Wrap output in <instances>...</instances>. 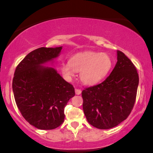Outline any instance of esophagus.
<instances>
[{"label":"esophagus","instance_id":"esophagus-1","mask_svg":"<svg viewBox=\"0 0 153 153\" xmlns=\"http://www.w3.org/2000/svg\"><path fill=\"white\" fill-rule=\"evenodd\" d=\"M81 90L80 89H78V88H75V94L76 95H80L81 94Z\"/></svg>","mask_w":153,"mask_h":153}]
</instances>
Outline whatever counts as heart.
I'll list each match as a JSON object with an SVG mask.
<instances>
[{
  "mask_svg": "<svg viewBox=\"0 0 153 153\" xmlns=\"http://www.w3.org/2000/svg\"><path fill=\"white\" fill-rule=\"evenodd\" d=\"M113 66V59L108 54L85 52L75 54L70 62H63L60 70L65 78L71 79L75 72H80V79L85 85H94L108 75Z\"/></svg>",
  "mask_w": 153,
  "mask_h": 153,
  "instance_id": "obj_1",
  "label": "heart"
}]
</instances>
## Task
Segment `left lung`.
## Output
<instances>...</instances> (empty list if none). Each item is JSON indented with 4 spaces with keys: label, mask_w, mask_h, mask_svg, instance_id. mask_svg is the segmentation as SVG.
<instances>
[{
    "label": "left lung",
    "mask_w": 153,
    "mask_h": 153,
    "mask_svg": "<svg viewBox=\"0 0 153 153\" xmlns=\"http://www.w3.org/2000/svg\"><path fill=\"white\" fill-rule=\"evenodd\" d=\"M139 75L131 61L117 51V62L109 76L82 91V109L94 127L111 129L127 118L136 99Z\"/></svg>",
    "instance_id": "1"
}]
</instances>
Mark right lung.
Returning <instances> with one entry per match:
<instances>
[{
  "instance_id": "right-lung-1",
  "label": "right lung",
  "mask_w": 153,
  "mask_h": 153,
  "mask_svg": "<svg viewBox=\"0 0 153 153\" xmlns=\"http://www.w3.org/2000/svg\"><path fill=\"white\" fill-rule=\"evenodd\" d=\"M62 47H40L23 59L16 68L12 88L17 106L31 125L50 130L64 122V109L75 89L53 68Z\"/></svg>"
}]
</instances>
